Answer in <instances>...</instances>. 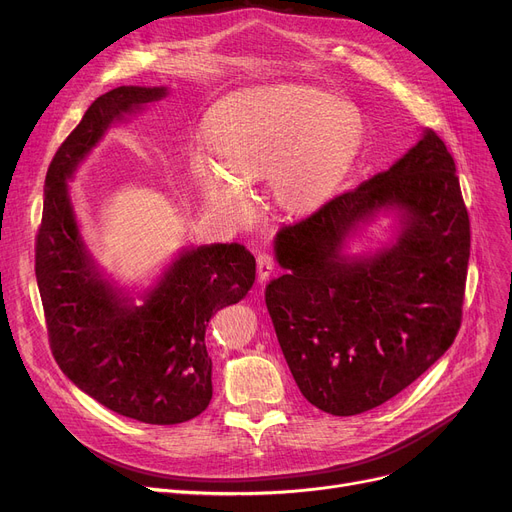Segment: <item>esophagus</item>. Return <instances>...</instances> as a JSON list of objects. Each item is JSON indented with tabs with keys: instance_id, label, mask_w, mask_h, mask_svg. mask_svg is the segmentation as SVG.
I'll list each match as a JSON object with an SVG mask.
<instances>
[{
	"instance_id": "esophagus-1",
	"label": "esophagus",
	"mask_w": 512,
	"mask_h": 512,
	"mask_svg": "<svg viewBox=\"0 0 512 512\" xmlns=\"http://www.w3.org/2000/svg\"><path fill=\"white\" fill-rule=\"evenodd\" d=\"M256 264H258V281H266V279H269V277L273 275V271H275V260H273L271 254L260 252L258 258H256Z\"/></svg>"
}]
</instances>
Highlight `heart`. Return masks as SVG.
<instances>
[{
	"label": "heart",
	"mask_w": 512,
	"mask_h": 512,
	"mask_svg": "<svg viewBox=\"0 0 512 512\" xmlns=\"http://www.w3.org/2000/svg\"><path fill=\"white\" fill-rule=\"evenodd\" d=\"M202 145L214 168L198 164L196 181L214 208L246 216V189L269 181L279 210L310 216L354 168L364 120L352 102L319 87L258 85L225 95L206 112Z\"/></svg>",
	"instance_id": "b5f03b06"
}]
</instances>
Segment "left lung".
Listing matches in <instances>:
<instances>
[{
    "label": "left lung",
    "mask_w": 512,
    "mask_h": 512,
    "mask_svg": "<svg viewBox=\"0 0 512 512\" xmlns=\"http://www.w3.org/2000/svg\"><path fill=\"white\" fill-rule=\"evenodd\" d=\"M393 239L354 255L379 214ZM471 250L456 166L431 129L383 173L275 237L266 308L302 396L335 417L392 400L452 346Z\"/></svg>",
    "instance_id": "8db88e82"
}]
</instances>
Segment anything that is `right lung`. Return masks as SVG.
I'll return each mask as SVG.
<instances>
[{
	"mask_svg": "<svg viewBox=\"0 0 512 512\" xmlns=\"http://www.w3.org/2000/svg\"><path fill=\"white\" fill-rule=\"evenodd\" d=\"M168 87H116L87 108L45 175L35 275L62 373L118 415L177 425L212 398L206 327L248 296L256 260L241 243L185 246L143 291L118 285L89 252L70 185L104 135L162 100ZM140 300L137 305L134 298Z\"/></svg>",
	"mask_w": 512,
	"mask_h": 512,
	"instance_id": "add662e5",
	"label": "right lung"
}]
</instances>
